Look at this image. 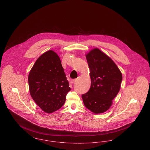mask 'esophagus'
I'll return each mask as SVG.
<instances>
[{"label":"esophagus","mask_w":150,"mask_h":150,"mask_svg":"<svg viewBox=\"0 0 150 150\" xmlns=\"http://www.w3.org/2000/svg\"><path fill=\"white\" fill-rule=\"evenodd\" d=\"M75 79H72V80H71V81H70V83H71V84H73L75 81Z\"/></svg>","instance_id":"1"}]
</instances>
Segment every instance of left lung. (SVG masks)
<instances>
[{"instance_id":"obj_1","label":"left lung","mask_w":150,"mask_h":150,"mask_svg":"<svg viewBox=\"0 0 150 150\" xmlns=\"http://www.w3.org/2000/svg\"><path fill=\"white\" fill-rule=\"evenodd\" d=\"M86 56L91 86L81 97L88 109L94 114H102L110 108L119 93L122 74L112 59L98 48L92 50Z\"/></svg>"}]
</instances>
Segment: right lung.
<instances>
[{"mask_svg": "<svg viewBox=\"0 0 150 150\" xmlns=\"http://www.w3.org/2000/svg\"><path fill=\"white\" fill-rule=\"evenodd\" d=\"M28 81L31 97L47 114L62 107L71 90L60 58L52 50L37 59L29 73Z\"/></svg>", "mask_w": 150, "mask_h": 150, "instance_id": "add662e5", "label": "right lung"}]
</instances>
